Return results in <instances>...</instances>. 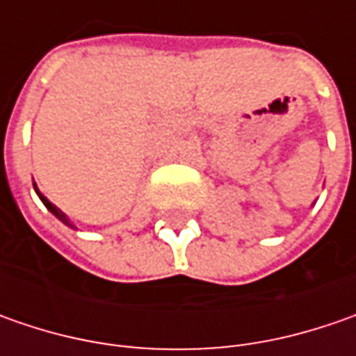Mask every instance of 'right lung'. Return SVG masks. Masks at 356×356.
Segmentation results:
<instances>
[{
	"label": "right lung",
	"mask_w": 356,
	"mask_h": 356,
	"mask_svg": "<svg viewBox=\"0 0 356 356\" xmlns=\"http://www.w3.org/2000/svg\"><path fill=\"white\" fill-rule=\"evenodd\" d=\"M35 192H37V196H39V198H41V202H43V204H45V208H47L49 212L53 213V216H57V218H59V220H61L63 224H67V226H69V227H75V226H73V224H71V220H69V218H67V213H63L61 210H59V208H57V206H55V204H51V202H49V200L45 198V196H43V194H41V192H39V190H37V186H35Z\"/></svg>",
	"instance_id": "right-lung-1"
}]
</instances>
